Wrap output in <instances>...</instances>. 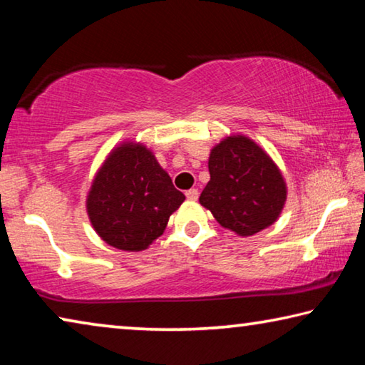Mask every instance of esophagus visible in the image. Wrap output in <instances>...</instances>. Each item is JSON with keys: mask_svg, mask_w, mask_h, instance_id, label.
<instances>
[{"mask_svg": "<svg viewBox=\"0 0 365 365\" xmlns=\"http://www.w3.org/2000/svg\"><path fill=\"white\" fill-rule=\"evenodd\" d=\"M187 197L190 201H196L197 200V196H200V191H197L196 188H191V190H187Z\"/></svg>", "mask_w": 365, "mask_h": 365, "instance_id": "1", "label": "esophagus"}]
</instances>
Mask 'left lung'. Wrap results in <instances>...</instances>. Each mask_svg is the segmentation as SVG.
Segmentation results:
<instances>
[{
	"label": "left lung",
	"mask_w": 365,
	"mask_h": 365,
	"mask_svg": "<svg viewBox=\"0 0 365 365\" xmlns=\"http://www.w3.org/2000/svg\"><path fill=\"white\" fill-rule=\"evenodd\" d=\"M209 174L200 202L224 228L250 237L279 219L287 183L269 154L248 137L233 135L215 145Z\"/></svg>",
	"instance_id": "8db88e82"
}]
</instances>
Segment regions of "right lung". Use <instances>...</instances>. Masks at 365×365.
Instances as JSON below:
<instances>
[{"label": "right lung", "instance_id": "obj_1", "mask_svg": "<svg viewBox=\"0 0 365 365\" xmlns=\"http://www.w3.org/2000/svg\"><path fill=\"white\" fill-rule=\"evenodd\" d=\"M185 201L146 146L122 143L98 170L86 212L95 232L122 251H143L164 233L170 214Z\"/></svg>", "mask_w": 365, "mask_h": 365}]
</instances>
